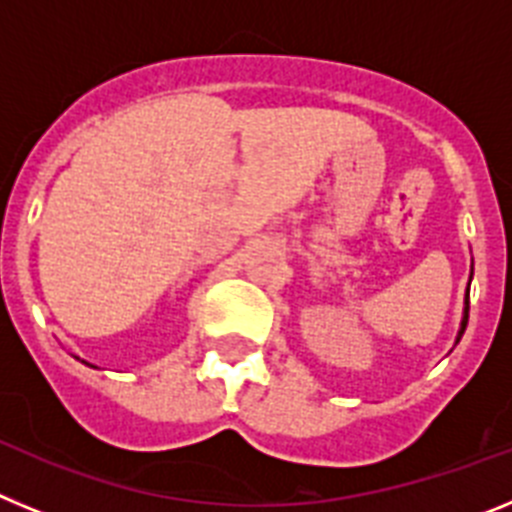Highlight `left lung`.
<instances>
[{"mask_svg":"<svg viewBox=\"0 0 512 512\" xmlns=\"http://www.w3.org/2000/svg\"><path fill=\"white\" fill-rule=\"evenodd\" d=\"M467 323H469V289H467V300H464V318H461V330H459V336H456V343H459V338L464 336V330H467Z\"/></svg>","mask_w":512,"mask_h":512,"instance_id":"8db88e82","label":"left lung"}]
</instances>
